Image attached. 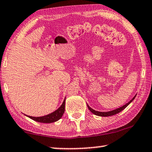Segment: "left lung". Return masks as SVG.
Returning a JSON list of instances; mask_svg holds the SVG:
<instances>
[{
    "mask_svg": "<svg viewBox=\"0 0 152 152\" xmlns=\"http://www.w3.org/2000/svg\"><path fill=\"white\" fill-rule=\"evenodd\" d=\"M137 96V95H135L134 98H133L128 103L126 104L125 105H124L123 106H121V107H119L118 108H117V109L115 110H110V111H108V112H99V111H97V110H95L94 109H92L90 107V106L87 104L88 106V108H89V110L92 113H94V115H98V116H100V117H108V116H112V115H116L117 113H119V112H121L123 110L124 108H126L127 106H128L134 100V99L135 98V97Z\"/></svg>",
    "mask_w": 152,
    "mask_h": 152,
    "instance_id": "8db88e82",
    "label": "left lung"
}]
</instances>
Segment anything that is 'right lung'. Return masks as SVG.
Segmentation results:
<instances>
[{"label":"right lung","instance_id":"1","mask_svg":"<svg viewBox=\"0 0 152 152\" xmlns=\"http://www.w3.org/2000/svg\"><path fill=\"white\" fill-rule=\"evenodd\" d=\"M65 98L64 99V101H63L61 106L57 110H56L55 111L50 113V114H48L42 117H32V116H28V115H25L28 117H29V118H31V119L34 120V121L40 122V123H46V124L53 123V122L58 121V119H60L62 117L63 113L65 112Z\"/></svg>","mask_w":152,"mask_h":152}]
</instances>
